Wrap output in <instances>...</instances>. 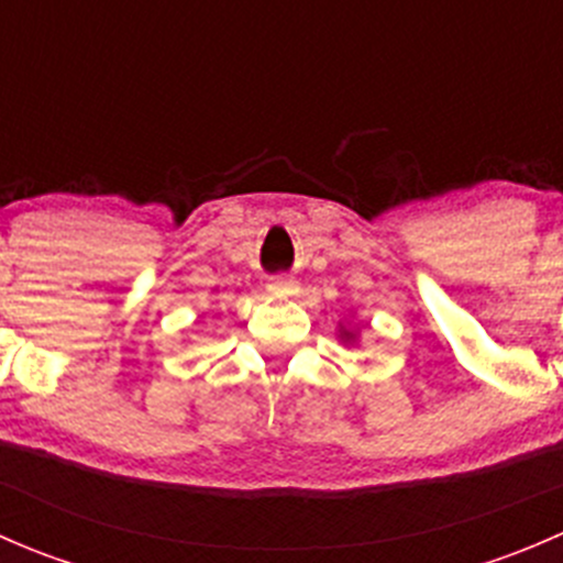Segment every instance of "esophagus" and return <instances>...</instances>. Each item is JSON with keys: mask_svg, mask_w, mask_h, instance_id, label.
<instances>
[{"mask_svg": "<svg viewBox=\"0 0 563 563\" xmlns=\"http://www.w3.org/2000/svg\"><path fill=\"white\" fill-rule=\"evenodd\" d=\"M266 288H269V294L272 297H277V299H286V297H291V294H297V288H299V283L294 280V277H272L269 283H266Z\"/></svg>", "mask_w": 563, "mask_h": 563, "instance_id": "34e87169", "label": "esophagus"}]
</instances>
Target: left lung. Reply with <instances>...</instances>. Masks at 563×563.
<instances>
[{
	"label": "left lung",
	"mask_w": 563,
	"mask_h": 563,
	"mask_svg": "<svg viewBox=\"0 0 563 563\" xmlns=\"http://www.w3.org/2000/svg\"><path fill=\"white\" fill-rule=\"evenodd\" d=\"M340 338H343L345 343H351V340H356L354 332H349V329H340Z\"/></svg>",
	"instance_id": "obj_1"
}]
</instances>
